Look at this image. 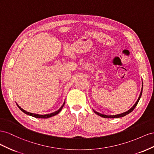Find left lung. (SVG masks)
I'll return each mask as SVG.
<instances>
[{
  "mask_svg": "<svg viewBox=\"0 0 154 154\" xmlns=\"http://www.w3.org/2000/svg\"><path fill=\"white\" fill-rule=\"evenodd\" d=\"M143 81H142V88H141V91H140V95H139V98H138L137 100V101H136V103L134 104V106H133L132 107H131L130 109H128V111H126V112H124V113H120V114H117V115L108 116V115H104V114H102V113H99V112H96V111L94 110V109H93V110H94V112L97 114V115H98V116H100V117H104V118H112V119H113V118H119V117H124V116H126V115H128V114H129L130 113H131V112H132V111L134 110V108L136 107V106H137V104H138V103H139V100H140V97H141L142 92H143Z\"/></svg>",
  "mask_w": 154,
  "mask_h": 154,
  "instance_id": "obj_1",
  "label": "left lung"
}]
</instances>
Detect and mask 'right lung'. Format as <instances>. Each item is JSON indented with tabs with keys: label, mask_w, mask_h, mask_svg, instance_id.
I'll list each match as a JSON object with an SVG mask.
<instances>
[{
	"label": "right lung",
	"mask_w": 154,
	"mask_h": 154,
	"mask_svg": "<svg viewBox=\"0 0 154 154\" xmlns=\"http://www.w3.org/2000/svg\"><path fill=\"white\" fill-rule=\"evenodd\" d=\"M16 104H17V106H18V107L19 108V109H20V110H21L22 112H23L24 113L27 114V115H28V116H32V117H36V118L47 119V118H50V117H53V116H56V115H57V114H58L61 110H62V109H63V106H64V104H65V100H64V103L63 104L62 106H61V107L58 109V110H57V111H55V112H53V113H51L45 114V115H40V114L33 113H29V112H26V110H24V109H23V108H22L20 106H19V104H17V103H16Z\"/></svg>",
	"instance_id": "obj_1"
}]
</instances>
